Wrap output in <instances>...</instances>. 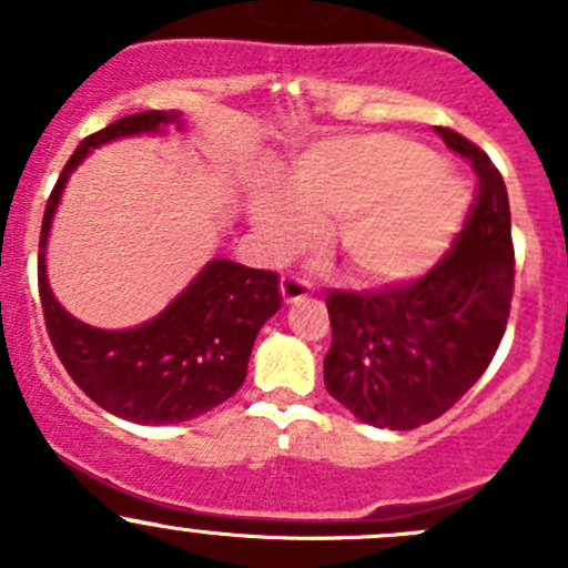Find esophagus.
<instances>
[{
    "mask_svg": "<svg viewBox=\"0 0 568 568\" xmlns=\"http://www.w3.org/2000/svg\"><path fill=\"white\" fill-rule=\"evenodd\" d=\"M280 291H283L285 302H302L311 294V283H307L302 274H285V277L280 280Z\"/></svg>",
    "mask_w": 568,
    "mask_h": 568,
    "instance_id": "obj_1",
    "label": "esophagus"
}]
</instances>
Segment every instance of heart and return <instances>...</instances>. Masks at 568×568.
<instances>
[{"mask_svg":"<svg viewBox=\"0 0 568 568\" xmlns=\"http://www.w3.org/2000/svg\"><path fill=\"white\" fill-rule=\"evenodd\" d=\"M291 193L272 189L255 205L268 250L288 255L337 225V247L368 283H393L428 266L464 214L462 183L434 168L426 148L390 134L316 148L296 168Z\"/></svg>","mask_w":568,"mask_h":568,"instance_id":"obj_1","label":"heart"}]
</instances>
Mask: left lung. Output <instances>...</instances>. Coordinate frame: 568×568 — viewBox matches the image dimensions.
Segmentation results:
<instances>
[{
    "label": "left lung",
    "mask_w": 568,
    "mask_h": 568,
    "mask_svg": "<svg viewBox=\"0 0 568 568\" xmlns=\"http://www.w3.org/2000/svg\"><path fill=\"white\" fill-rule=\"evenodd\" d=\"M445 145L478 175L454 247L382 291H329L324 385L359 420L409 432L450 409L495 357L514 296V242L500 170L459 131Z\"/></svg>",
    "instance_id": "obj_1"
}]
</instances>
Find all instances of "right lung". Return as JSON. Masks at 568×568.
I'll use <instances>...</instances> for the list:
<instances>
[{
	"label": "right lung",
	"instance_id": "obj_1",
	"mask_svg": "<svg viewBox=\"0 0 568 568\" xmlns=\"http://www.w3.org/2000/svg\"><path fill=\"white\" fill-rule=\"evenodd\" d=\"M178 120V112L151 109L84 136L51 189L40 227L38 291L57 357L101 409L145 426L192 420L231 398L247 376L257 329L283 302L277 274L225 257L211 261L162 316L134 329H95L62 311L51 296L43 250L71 170L109 140L159 131Z\"/></svg>",
	"mask_w": 568,
	"mask_h": 568
}]
</instances>
